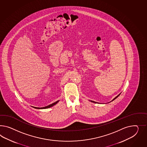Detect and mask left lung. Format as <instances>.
Instances as JSON below:
<instances>
[{"instance_id":"1","label":"left lung","mask_w":147,"mask_h":147,"mask_svg":"<svg viewBox=\"0 0 147 147\" xmlns=\"http://www.w3.org/2000/svg\"><path fill=\"white\" fill-rule=\"evenodd\" d=\"M120 94H119L117 96L115 97V98H114L112 100V101H113V100H114L115 99H116V98H117V97H118V96H119L120 95ZM90 101H91V102H92V103H97V102H94V101H92V100H90Z\"/></svg>"}]
</instances>
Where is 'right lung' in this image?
I'll return each mask as SVG.
<instances>
[{"label": "right lung", "instance_id": "right-lung-1", "mask_svg": "<svg viewBox=\"0 0 147 147\" xmlns=\"http://www.w3.org/2000/svg\"><path fill=\"white\" fill-rule=\"evenodd\" d=\"M59 100H58V101H57L56 102H55V103H53L51 104H50V105H49L48 106H47V107H34L35 109H48V108H50V107H53V106H54L55 105H56V104L58 102H59Z\"/></svg>", "mask_w": 147, "mask_h": 147}]
</instances>
